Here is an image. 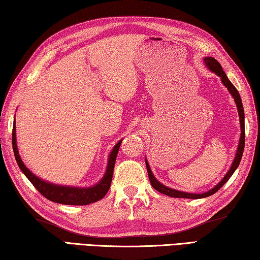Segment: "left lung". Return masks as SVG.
<instances>
[{"mask_svg": "<svg viewBox=\"0 0 260 260\" xmlns=\"http://www.w3.org/2000/svg\"><path fill=\"white\" fill-rule=\"evenodd\" d=\"M204 61L206 64V67H208L211 71L214 72L217 76H219L221 78V81L223 85H225L228 90H230V93L232 94L233 98L235 100V103L237 105V110H239V116H240V122H241V138H240V143H239V148H237V151H236V156H235V159L233 161V164L231 166L230 171H228L227 174L225 175V178H223L221 181H220L217 186L214 188L211 189L208 192H204V193H190V192H183V191H178V190H174V189H171L169 187L164 186V184H161L160 182H158V180L153 177V174L150 170V166H149L148 161L146 160V165H147V170H148V175H149V180H150V183L151 186L156 189L157 191H159L161 193H164V195L167 196H171V197H175V199H192V200H197V199H204V197H208L213 195L214 192H217L220 188H221L223 184H225L230 178L232 177V174L235 172V170L237 169V166L240 165V161H241V158L242 155H243V150H244V143H245V132H244V110H243V105H242V101L240 98V94L237 89L235 88V86L233 85V83L230 81V79L227 78L226 73L223 72V70L221 68V65L219 64V61L217 59H214L213 57H205Z\"/></svg>", "mask_w": 260, "mask_h": 260, "instance_id": "8db88e82", "label": "left lung"}]
</instances>
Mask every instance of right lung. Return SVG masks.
<instances>
[{"label":"right lung","instance_id":"obj_1","mask_svg":"<svg viewBox=\"0 0 260 260\" xmlns=\"http://www.w3.org/2000/svg\"><path fill=\"white\" fill-rule=\"evenodd\" d=\"M121 144V141H119L116 146H114L113 150L110 153L108 169L105 172L103 179L96 184L94 187L90 188H74V187H65V186H56V184L48 183L43 180L39 179L38 177L30 172V171L24 165L21 161L18 149H17L16 143V125L14 124V128H12V148H14L15 158L18 164L19 169L23 171V173L26 175L33 186L38 189V191L41 193L51 202L59 204H68V205H87L90 203H95L107 195L109 191L110 186H111L112 175H113V169L114 162H116L117 153L119 150V147Z\"/></svg>","mask_w":260,"mask_h":260}]
</instances>
